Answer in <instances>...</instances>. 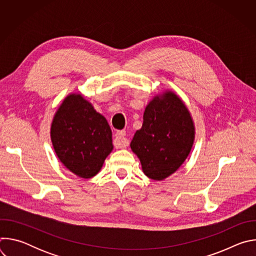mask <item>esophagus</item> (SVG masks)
I'll return each mask as SVG.
<instances>
[{
  "label": "esophagus",
  "instance_id": "34e87169",
  "mask_svg": "<svg viewBox=\"0 0 256 256\" xmlns=\"http://www.w3.org/2000/svg\"><path fill=\"white\" fill-rule=\"evenodd\" d=\"M126 132L124 130H120V132H118L116 134V136H114V144L116 146V148H126L130 142L128 140V138L126 136Z\"/></svg>",
  "mask_w": 256,
  "mask_h": 256
}]
</instances>
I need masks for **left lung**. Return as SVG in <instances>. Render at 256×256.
<instances>
[{
  "label": "left lung",
  "instance_id": "obj_1",
  "mask_svg": "<svg viewBox=\"0 0 256 256\" xmlns=\"http://www.w3.org/2000/svg\"><path fill=\"white\" fill-rule=\"evenodd\" d=\"M196 126L188 106L173 90L156 94L144 108V122L130 142L146 176L161 181L188 157Z\"/></svg>",
  "mask_w": 256,
  "mask_h": 256
}]
</instances>
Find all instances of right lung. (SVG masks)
Here are the masks:
<instances>
[{
    "instance_id": "add662e5",
    "label": "right lung",
    "mask_w": 256,
    "mask_h": 256,
    "mask_svg": "<svg viewBox=\"0 0 256 256\" xmlns=\"http://www.w3.org/2000/svg\"><path fill=\"white\" fill-rule=\"evenodd\" d=\"M50 140L62 164L84 179L95 176L114 150L106 118L80 92L70 93L58 106L50 124Z\"/></svg>"
}]
</instances>
